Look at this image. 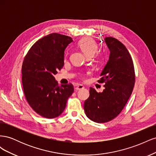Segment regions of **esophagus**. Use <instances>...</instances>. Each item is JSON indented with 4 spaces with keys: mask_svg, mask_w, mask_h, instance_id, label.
I'll use <instances>...</instances> for the list:
<instances>
[{
    "mask_svg": "<svg viewBox=\"0 0 156 156\" xmlns=\"http://www.w3.org/2000/svg\"><path fill=\"white\" fill-rule=\"evenodd\" d=\"M83 88H84V86L82 85V84H77V85L75 87V90H81Z\"/></svg>",
    "mask_w": 156,
    "mask_h": 156,
    "instance_id": "obj_1",
    "label": "esophagus"
}]
</instances>
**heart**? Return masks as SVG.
Masks as SVG:
<instances>
[{"mask_svg": "<svg viewBox=\"0 0 156 156\" xmlns=\"http://www.w3.org/2000/svg\"><path fill=\"white\" fill-rule=\"evenodd\" d=\"M79 47L87 56H94L98 51V45L90 38H83L79 42Z\"/></svg>", "mask_w": 156, "mask_h": 156, "instance_id": "b5f03b06", "label": "heart"}]
</instances>
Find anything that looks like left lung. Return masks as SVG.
I'll list each match as a JSON object with an SVG mask.
<instances>
[{
    "label": "left lung",
    "mask_w": 156,
    "mask_h": 156,
    "mask_svg": "<svg viewBox=\"0 0 156 156\" xmlns=\"http://www.w3.org/2000/svg\"><path fill=\"white\" fill-rule=\"evenodd\" d=\"M105 41L110 51L109 58L98 82L105 84L102 92L90 88V96L84 103V110L90 120L105 123L114 119L123 109L135 85L133 60L125 45L112 37Z\"/></svg>",
    "instance_id": "left-lung-1"
}]
</instances>
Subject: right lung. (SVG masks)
I'll use <instances>...</instances> for the list:
<instances>
[{
  "label": "right lung",
  "mask_w": 156,
  "mask_h": 156,
  "mask_svg": "<svg viewBox=\"0 0 156 156\" xmlns=\"http://www.w3.org/2000/svg\"><path fill=\"white\" fill-rule=\"evenodd\" d=\"M73 41L69 36L52 33L37 41L22 65V84L27 102L37 114L54 119L62 114L73 92L72 84L58 85L54 75L64 64V51Z\"/></svg>",
  "instance_id": "1"
}]
</instances>
